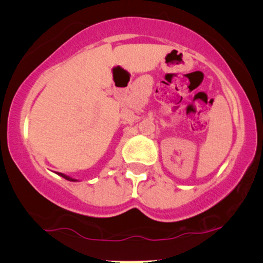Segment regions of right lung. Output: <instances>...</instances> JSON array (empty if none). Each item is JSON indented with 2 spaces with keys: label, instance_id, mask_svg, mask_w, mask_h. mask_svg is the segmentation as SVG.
Here are the masks:
<instances>
[{
  "label": "right lung",
  "instance_id": "1",
  "mask_svg": "<svg viewBox=\"0 0 263 263\" xmlns=\"http://www.w3.org/2000/svg\"><path fill=\"white\" fill-rule=\"evenodd\" d=\"M57 175H59V176H61V177L66 178V179H67V181H70V182H79V181H78V179H75V178H71V177H69V176L64 175V174H61V172H57Z\"/></svg>",
  "mask_w": 263,
  "mask_h": 263
}]
</instances>
